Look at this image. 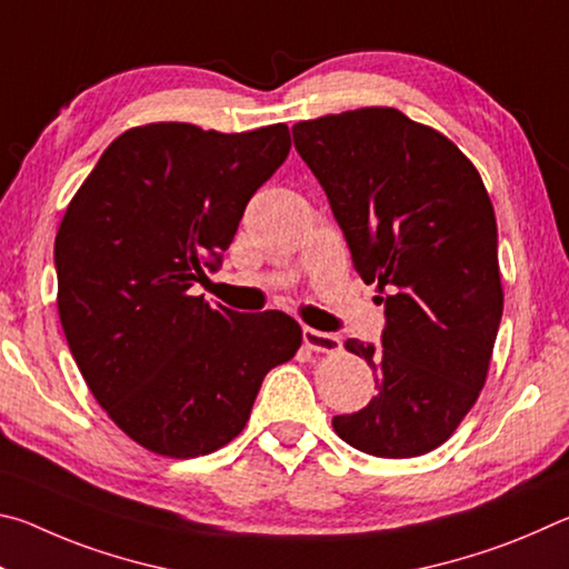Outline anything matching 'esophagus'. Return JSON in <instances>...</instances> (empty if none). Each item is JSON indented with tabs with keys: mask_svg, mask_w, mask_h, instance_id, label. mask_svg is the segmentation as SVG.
<instances>
[{
	"mask_svg": "<svg viewBox=\"0 0 569 569\" xmlns=\"http://www.w3.org/2000/svg\"><path fill=\"white\" fill-rule=\"evenodd\" d=\"M303 343L311 351H321V353L341 351V339H339V336L326 333V331H316V329H303Z\"/></svg>",
	"mask_w": 569,
	"mask_h": 569,
	"instance_id": "esophagus-1",
	"label": "esophagus"
}]
</instances>
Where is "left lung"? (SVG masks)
I'll return each mask as SVG.
<instances>
[{
    "mask_svg": "<svg viewBox=\"0 0 569 569\" xmlns=\"http://www.w3.org/2000/svg\"><path fill=\"white\" fill-rule=\"evenodd\" d=\"M293 142L387 313L381 346L346 341L377 397L333 431L371 457L427 455L475 407L502 321L492 200L455 142L393 108L296 122Z\"/></svg>",
    "mask_w": 569,
    "mask_h": 569,
    "instance_id": "obj_1",
    "label": "left lung"
}]
</instances>
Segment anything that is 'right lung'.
<instances>
[{"label":"right lung","instance_id":"add662e5","mask_svg":"<svg viewBox=\"0 0 569 569\" xmlns=\"http://www.w3.org/2000/svg\"><path fill=\"white\" fill-rule=\"evenodd\" d=\"M288 150L283 122L233 134L142 124L110 142L67 206L54 238L67 343L108 417L156 455L226 447L303 341L283 311L238 313L190 291Z\"/></svg>","mask_w":569,"mask_h":569}]
</instances>
